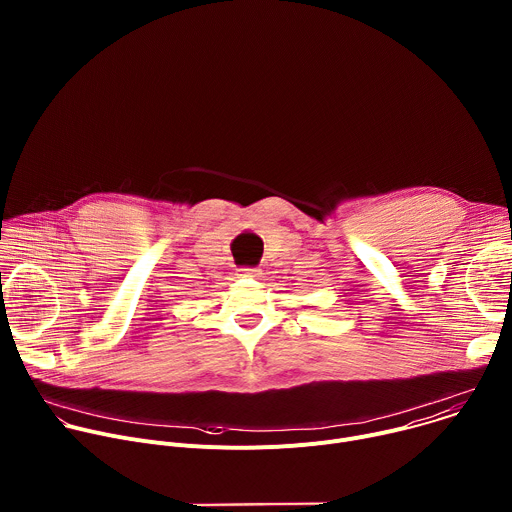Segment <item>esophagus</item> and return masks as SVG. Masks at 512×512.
Instances as JSON below:
<instances>
[{"label": "esophagus", "mask_w": 512, "mask_h": 512, "mask_svg": "<svg viewBox=\"0 0 512 512\" xmlns=\"http://www.w3.org/2000/svg\"><path fill=\"white\" fill-rule=\"evenodd\" d=\"M239 271H243L245 275H257V273H259L257 267H243V269H239Z\"/></svg>", "instance_id": "obj_1"}]
</instances>
